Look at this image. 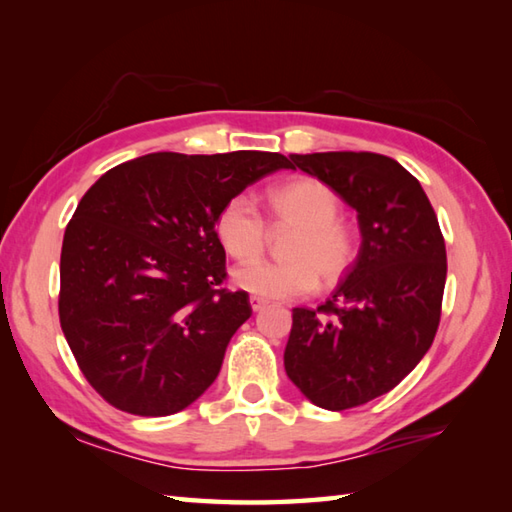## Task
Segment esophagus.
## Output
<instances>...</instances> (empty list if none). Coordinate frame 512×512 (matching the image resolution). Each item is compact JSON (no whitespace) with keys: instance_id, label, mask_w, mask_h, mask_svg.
I'll return each mask as SVG.
<instances>
[{"instance_id":"34e87169","label":"esophagus","mask_w":512,"mask_h":512,"mask_svg":"<svg viewBox=\"0 0 512 512\" xmlns=\"http://www.w3.org/2000/svg\"><path fill=\"white\" fill-rule=\"evenodd\" d=\"M250 308H253L255 312H259L262 308H266V299L253 295V297H250Z\"/></svg>"}]
</instances>
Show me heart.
Returning a JSON list of instances; mask_svg holds the SVG:
<instances>
[{
  "label": "heart",
  "instance_id": "obj_1",
  "mask_svg": "<svg viewBox=\"0 0 512 512\" xmlns=\"http://www.w3.org/2000/svg\"><path fill=\"white\" fill-rule=\"evenodd\" d=\"M270 220L295 228L284 246L286 262H253L268 246V224L248 193L228 198L215 217V235L237 262V288L264 299H299L323 284H334L352 268L358 253L356 228L343 220L341 198L328 184L299 178L268 191Z\"/></svg>",
  "mask_w": 512,
  "mask_h": 512
}]
</instances>
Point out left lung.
I'll list each match as a JSON object with an SVG mask.
<instances>
[{
    "mask_svg": "<svg viewBox=\"0 0 512 512\" xmlns=\"http://www.w3.org/2000/svg\"><path fill=\"white\" fill-rule=\"evenodd\" d=\"M356 209L363 244L334 295L292 310L288 378L317 407L343 411L387 394L436 339L447 248L420 182L372 151L292 154Z\"/></svg>",
    "mask_w": 512,
    "mask_h": 512,
    "instance_id": "obj_1",
    "label": "left lung"
}]
</instances>
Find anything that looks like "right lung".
<instances>
[{"instance_id": "1", "label": "right lung", "mask_w": 512, "mask_h": 512, "mask_svg": "<svg viewBox=\"0 0 512 512\" xmlns=\"http://www.w3.org/2000/svg\"><path fill=\"white\" fill-rule=\"evenodd\" d=\"M292 162L268 151H160L83 195L61 248L59 321L85 380L112 407L171 416L220 374L253 308L228 290L222 204Z\"/></svg>"}]
</instances>
